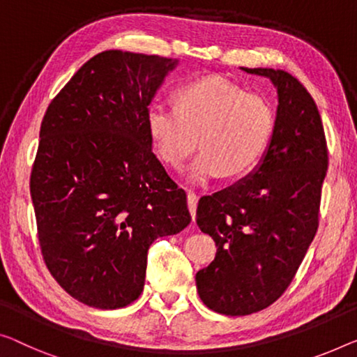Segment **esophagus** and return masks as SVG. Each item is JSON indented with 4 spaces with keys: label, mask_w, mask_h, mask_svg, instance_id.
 <instances>
[{
    "label": "esophagus",
    "mask_w": 357,
    "mask_h": 357,
    "mask_svg": "<svg viewBox=\"0 0 357 357\" xmlns=\"http://www.w3.org/2000/svg\"><path fill=\"white\" fill-rule=\"evenodd\" d=\"M197 204H199V195L192 190H189L188 192V206H189V211L190 215H192V220L195 221V211H197Z\"/></svg>",
    "instance_id": "1"
}]
</instances>
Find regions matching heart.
I'll use <instances>...</instances> for the list:
<instances>
[{
    "mask_svg": "<svg viewBox=\"0 0 357 357\" xmlns=\"http://www.w3.org/2000/svg\"><path fill=\"white\" fill-rule=\"evenodd\" d=\"M149 139L160 160L189 168L192 183L218 176L237 179L261 162L275 130V110L261 94L213 75L189 79L174 91V105L152 102L146 112Z\"/></svg>",
    "mask_w": 357,
    "mask_h": 357,
    "instance_id": "b5f03b06",
    "label": "heart"
}]
</instances>
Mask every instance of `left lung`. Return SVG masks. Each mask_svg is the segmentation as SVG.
Returning a JSON list of instances; mask_svg holds the SVG:
<instances>
[{
  "instance_id": "1",
  "label": "left lung",
  "mask_w": 357,
  "mask_h": 357,
  "mask_svg": "<svg viewBox=\"0 0 357 357\" xmlns=\"http://www.w3.org/2000/svg\"><path fill=\"white\" fill-rule=\"evenodd\" d=\"M243 70L271 78L279 105L261 165L197 206V225L218 247L215 259L195 274L197 291L226 316L261 311L289 289L317 232L328 168L326 132L307 89L289 72Z\"/></svg>"
}]
</instances>
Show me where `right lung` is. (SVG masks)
Wrapping results in <instances>:
<instances>
[{"instance_id": "obj_1", "label": "right lung", "mask_w": 357, "mask_h": 357, "mask_svg": "<svg viewBox=\"0 0 357 357\" xmlns=\"http://www.w3.org/2000/svg\"><path fill=\"white\" fill-rule=\"evenodd\" d=\"M174 66L160 56L99 52L43 116L30 174L41 255L57 284L88 306L135 301L151 243L192 220L146 126L149 104Z\"/></svg>"}]
</instances>
